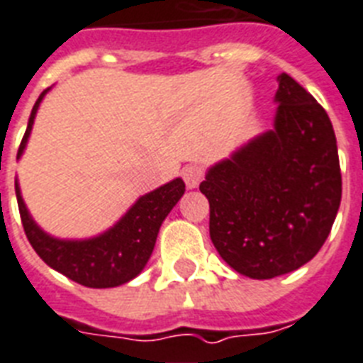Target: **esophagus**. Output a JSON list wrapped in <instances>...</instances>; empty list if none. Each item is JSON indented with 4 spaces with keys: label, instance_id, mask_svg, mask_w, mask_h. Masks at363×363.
Returning <instances> with one entry per match:
<instances>
[{
    "label": "esophagus",
    "instance_id": "1",
    "mask_svg": "<svg viewBox=\"0 0 363 363\" xmlns=\"http://www.w3.org/2000/svg\"><path fill=\"white\" fill-rule=\"evenodd\" d=\"M203 177H205V172H203L201 166H197V164H190L182 169V179L186 182V186L190 188H197L199 186V182L203 181Z\"/></svg>",
    "mask_w": 363,
    "mask_h": 363
}]
</instances>
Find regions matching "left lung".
Here are the masks:
<instances>
[{"mask_svg": "<svg viewBox=\"0 0 363 363\" xmlns=\"http://www.w3.org/2000/svg\"><path fill=\"white\" fill-rule=\"evenodd\" d=\"M272 130L208 167L211 240L238 274L270 279L317 255L341 203L335 134L325 108L285 72Z\"/></svg>", "mask_w": 363, "mask_h": 363, "instance_id": "left-lung-1", "label": "left lung"}]
</instances>
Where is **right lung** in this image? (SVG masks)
Returning <instances> with one entry per match:
<instances>
[{
  "mask_svg": "<svg viewBox=\"0 0 363 363\" xmlns=\"http://www.w3.org/2000/svg\"><path fill=\"white\" fill-rule=\"evenodd\" d=\"M48 91L50 87L40 93L31 110L28 128L20 143L18 158L28 145L35 115ZM14 190L23 231L38 257L76 284L93 289H108L128 284L145 268L155 250L162 222L184 194V182L182 179H173L164 186L141 196L113 228L96 237L82 240L55 238L43 231L23 203L18 181H14Z\"/></svg>",
  "mask_w": 363,
  "mask_h": 363,
  "instance_id": "obj_1",
  "label": "right lung"
}]
</instances>
